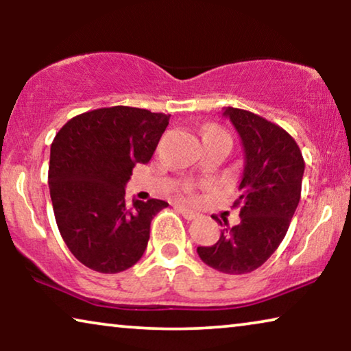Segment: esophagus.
Masks as SVG:
<instances>
[{"label": "esophagus", "instance_id": "obj_1", "mask_svg": "<svg viewBox=\"0 0 351 351\" xmlns=\"http://www.w3.org/2000/svg\"><path fill=\"white\" fill-rule=\"evenodd\" d=\"M177 209H179V213H180L182 215H184V217H185L186 220H193V219L198 217V214H196L193 209L186 208V206H184V204L177 206Z\"/></svg>", "mask_w": 351, "mask_h": 351}]
</instances>
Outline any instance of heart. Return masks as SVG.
<instances>
[{"mask_svg": "<svg viewBox=\"0 0 351 351\" xmlns=\"http://www.w3.org/2000/svg\"><path fill=\"white\" fill-rule=\"evenodd\" d=\"M206 131H222V129H219L217 126H209L208 129H206ZM190 191V190H189Z\"/></svg>", "mask_w": 351, "mask_h": 351, "instance_id": "b5f03b06", "label": "heart"}]
</instances>
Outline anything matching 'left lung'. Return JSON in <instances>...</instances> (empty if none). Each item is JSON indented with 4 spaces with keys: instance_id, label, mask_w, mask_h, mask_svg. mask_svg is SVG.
<instances>
[{
    "instance_id": "1",
    "label": "left lung",
    "mask_w": 351,
    "mask_h": 351,
    "mask_svg": "<svg viewBox=\"0 0 351 351\" xmlns=\"http://www.w3.org/2000/svg\"><path fill=\"white\" fill-rule=\"evenodd\" d=\"M244 148L239 182V223L220 233L213 246L196 249L201 261L227 275H244L268 261L285 239L300 201L305 162L294 138L285 129L252 112L223 108ZM222 225V222L215 217Z\"/></svg>"
}]
</instances>
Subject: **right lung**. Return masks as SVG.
I'll return each mask as SVG.
<instances>
[{
    "label": "right lung",
    "instance_id": "obj_1",
    "mask_svg": "<svg viewBox=\"0 0 351 351\" xmlns=\"http://www.w3.org/2000/svg\"><path fill=\"white\" fill-rule=\"evenodd\" d=\"M171 114L110 107L78 114L51 145L49 191L57 227L78 261L99 273H119L141 261L152 219L166 201H126L137 162L147 165Z\"/></svg>",
    "mask_w": 351,
    "mask_h": 351
}]
</instances>
